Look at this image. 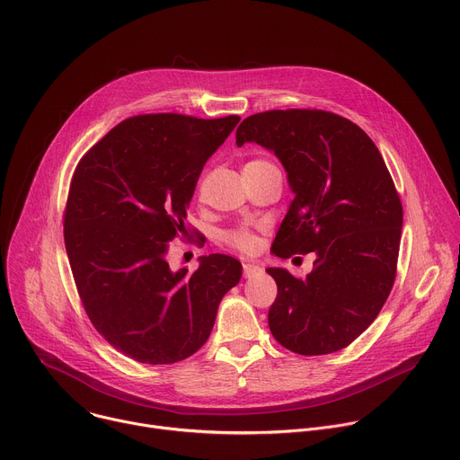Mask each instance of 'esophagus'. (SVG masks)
Instances as JSON below:
<instances>
[{
  "instance_id": "34e87169",
  "label": "esophagus",
  "mask_w": 460,
  "mask_h": 460,
  "mask_svg": "<svg viewBox=\"0 0 460 460\" xmlns=\"http://www.w3.org/2000/svg\"><path fill=\"white\" fill-rule=\"evenodd\" d=\"M261 273V268L256 266V264H243V277L245 279H252L256 275Z\"/></svg>"
}]
</instances>
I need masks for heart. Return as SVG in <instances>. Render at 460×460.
<instances>
[{
  "label": "heart",
  "mask_w": 460,
  "mask_h": 460,
  "mask_svg": "<svg viewBox=\"0 0 460 460\" xmlns=\"http://www.w3.org/2000/svg\"><path fill=\"white\" fill-rule=\"evenodd\" d=\"M256 164H268V162L254 160V162H249L247 165H256ZM227 240L231 245H234L240 251H252L256 247V236L247 229H236L233 233H229Z\"/></svg>",
  "instance_id": "obj_1"
}]
</instances>
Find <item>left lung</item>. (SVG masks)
<instances>
[{
  "instance_id": "obj_1",
  "label": "left lung",
  "mask_w": 460,
  "mask_h": 460,
  "mask_svg": "<svg viewBox=\"0 0 460 460\" xmlns=\"http://www.w3.org/2000/svg\"><path fill=\"white\" fill-rule=\"evenodd\" d=\"M243 144L271 151L295 194L277 254L316 256L305 280L266 270L279 286L270 330L298 355L339 351L367 330L395 282L402 233L395 183L371 138L333 112L252 114L236 128V146Z\"/></svg>"
}]
</instances>
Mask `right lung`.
Returning a JSON list of instances; mask_svg holds the SVG:
<instances>
[{
  "mask_svg": "<svg viewBox=\"0 0 460 460\" xmlns=\"http://www.w3.org/2000/svg\"><path fill=\"white\" fill-rule=\"evenodd\" d=\"M238 116L144 114L118 123L80 160L63 236L98 333L144 364H172L211 335L224 295L242 279L227 254L200 256L192 275L167 264L206 162Z\"/></svg>",
  "mask_w": 460,
  "mask_h": 460,
  "instance_id": "add662e5",
  "label": "right lung"
}]
</instances>
